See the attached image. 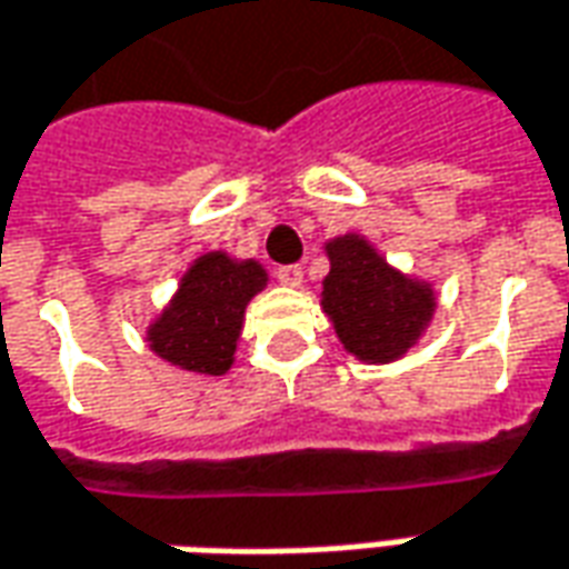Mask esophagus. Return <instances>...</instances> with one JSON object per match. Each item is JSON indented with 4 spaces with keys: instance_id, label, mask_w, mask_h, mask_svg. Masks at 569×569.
Returning a JSON list of instances; mask_svg holds the SVG:
<instances>
[{
    "instance_id": "obj_1",
    "label": "esophagus",
    "mask_w": 569,
    "mask_h": 569,
    "mask_svg": "<svg viewBox=\"0 0 569 569\" xmlns=\"http://www.w3.org/2000/svg\"><path fill=\"white\" fill-rule=\"evenodd\" d=\"M301 277H305L301 264H280V268H277V280L286 286H301Z\"/></svg>"
}]
</instances>
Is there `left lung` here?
Returning <instances> with one entry per match:
<instances>
[{"label": "left lung", "instance_id": "obj_1", "mask_svg": "<svg viewBox=\"0 0 569 569\" xmlns=\"http://www.w3.org/2000/svg\"><path fill=\"white\" fill-rule=\"evenodd\" d=\"M327 258L320 305L346 351L358 361L389 365L415 349L436 311L432 286L392 268L358 233L330 239Z\"/></svg>", "mask_w": 569, "mask_h": 569}]
</instances>
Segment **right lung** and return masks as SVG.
I'll return each instance as SVG.
<instances>
[{"instance_id":"add662e5","label":"right lung","mask_w":569,"mask_h":569,"mask_svg":"<svg viewBox=\"0 0 569 569\" xmlns=\"http://www.w3.org/2000/svg\"><path fill=\"white\" fill-rule=\"evenodd\" d=\"M264 286L268 270L252 258L204 252L189 264L171 305L149 323V349L189 373L223 377L233 367L246 305Z\"/></svg>"}]
</instances>
